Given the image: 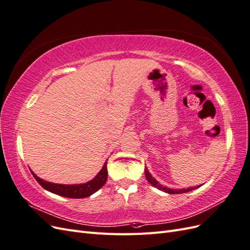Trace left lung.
Segmentation results:
<instances>
[{"label":"left lung","mask_w":250,"mask_h":250,"mask_svg":"<svg viewBox=\"0 0 250 250\" xmlns=\"http://www.w3.org/2000/svg\"><path fill=\"white\" fill-rule=\"evenodd\" d=\"M145 175H146V178L147 180L149 181V183L152 185L154 188H160L161 191H164L166 193H169V194H181V193H187V192H190L192 190H194V188H199L200 186L198 187H194V188H179V190H174V188H167V187H164L162 186L161 184H158V181L156 179H154V177H152V175H151L150 172L148 171L147 168H145Z\"/></svg>","instance_id":"left-lung-1"}]
</instances>
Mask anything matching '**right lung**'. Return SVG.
I'll use <instances>...</instances> for the list:
<instances>
[{"label": "right lung", "mask_w": 250, "mask_h": 250, "mask_svg": "<svg viewBox=\"0 0 250 250\" xmlns=\"http://www.w3.org/2000/svg\"><path fill=\"white\" fill-rule=\"evenodd\" d=\"M32 175L37 180L44 190H47L51 193L57 194L59 196H63L67 198H85L92 194L96 193L98 190L105 185L107 180V161L104 163L103 168L100 172L97 174L96 177L88 183L81 184V185H59V184H52L49 181L42 180L39 176H36L33 172Z\"/></svg>", "instance_id": "right-lung-1"}]
</instances>
